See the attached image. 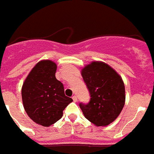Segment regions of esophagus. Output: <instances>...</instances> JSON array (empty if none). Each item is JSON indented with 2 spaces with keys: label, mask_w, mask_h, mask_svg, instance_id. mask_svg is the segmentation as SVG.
I'll list each match as a JSON object with an SVG mask.
<instances>
[{
  "label": "esophagus",
  "mask_w": 154,
  "mask_h": 154,
  "mask_svg": "<svg viewBox=\"0 0 154 154\" xmlns=\"http://www.w3.org/2000/svg\"><path fill=\"white\" fill-rule=\"evenodd\" d=\"M72 98H73V101H74V102H77V96H73V97H72Z\"/></svg>",
  "instance_id": "34e87169"
}]
</instances>
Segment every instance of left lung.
<instances>
[{"label":"left lung","instance_id":"obj_1","mask_svg":"<svg viewBox=\"0 0 154 154\" xmlns=\"http://www.w3.org/2000/svg\"><path fill=\"white\" fill-rule=\"evenodd\" d=\"M89 90L88 104L80 103L84 116L97 127H106L118 118L124 107L125 86L122 77L107 63L94 61L81 71Z\"/></svg>","mask_w":154,"mask_h":154}]
</instances>
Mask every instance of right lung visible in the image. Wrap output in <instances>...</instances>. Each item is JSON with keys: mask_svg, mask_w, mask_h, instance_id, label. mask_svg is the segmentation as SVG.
<instances>
[{"mask_svg": "<svg viewBox=\"0 0 154 154\" xmlns=\"http://www.w3.org/2000/svg\"><path fill=\"white\" fill-rule=\"evenodd\" d=\"M57 65L42 60L30 71L23 81L21 94L25 112L34 122L50 127L63 116V110L73 102L66 97L64 86L56 79Z\"/></svg>", "mask_w": 154, "mask_h": 154, "instance_id": "add662e5", "label": "right lung"}]
</instances>
